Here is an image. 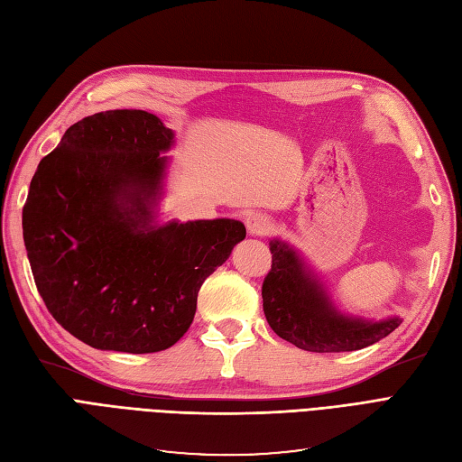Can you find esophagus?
Segmentation results:
<instances>
[{
    "mask_svg": "<svg viewBox=\"0 0 462 462\" xmlns=\"http://www.w3.org/2000/svg\"><path fill=\"white\" fill-rule=\"evenodd\" d=\"M246 229L250 235H254V236L265 235L272 231V221L268 216H263V214H253L246 219Z\"/></svg>",
    "mask_w": 462,
    "mask_h": 462,
    "instance_id": "esophagus-1",
    "label": "esophagus"
}]
</instances>
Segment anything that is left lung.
Wrapping results in <instances>:
<instances>
[{"mask_svg":"<svg viewBox=\"0 0 462 462\" xmlns=\"http://www.w3.org/2000/svg\"><path fill=\"white\" fill-rule=\"evenodd\" d=\"M272 272L262 285L263 314L279 337L310 353L370 346L401 326L399 316L370 319L341 312L312 265L295 246L270 241Z\"/></svg>","mask_w":462,"mask_h":462,"instance_id":"1","label":"left lung"}]
</instances>
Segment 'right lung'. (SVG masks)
Here are the masks:
<instances>
[{"mask_svg": "<svg viewBox=\"0 0 462 462\" xmlns=\"http://www.w3.org/2000/svg\"><path fill=\"white\" fill-rule=\"evenodd\" d=\"M175 133L143 109L71 125L38 163L23 208L26 254L58 324L100 351L158 353L192 324L199 291L246 229L158 221Z\"/></svg>", "mask_w": 462, "mask_h": 462, "instance_id": "obj_1", "label": "right lung"}]
</instances>
